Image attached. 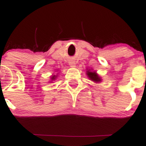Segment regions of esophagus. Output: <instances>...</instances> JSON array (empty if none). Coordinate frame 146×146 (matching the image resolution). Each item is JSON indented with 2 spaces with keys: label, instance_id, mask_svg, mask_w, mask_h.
<instances>
[{
  "label": "esophagus",
  "instance_id": "obj_1",
  "mask_svg": "<svg viewBox=\"0 0 146 146\" xmlns=\"http://www.w3.org/2000/svg\"><path fill=\"white\" fill-rule=\"evenodd\" d=\"M68 64H69V65L71 66V67H75V62L74 61H70L69 62H68Z\"/></svg>",
  "mask_w": 146,
  "mask_h": 146
}]
</instances>
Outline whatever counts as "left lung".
Returning <instances> with one entry per match:
<instances>
[{
  "mask_svg": "<svg viewBox=\"0 0 146 146\" xmlns=\"http://www.w3.org/2000/svg\"><path fill=\"white\" fill-rule=\"evenodd\" d=\"M87 75L91 80L94 81V82H101V79H100L99 75L96 74L95 72H91V71H88Z\"/></svg>",
  "mask_w": 146,
  "mask_h": 146,
  "instance_id": "left-lung-1",
  "label": "left lung"
}]
</instances>
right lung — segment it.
<instances>
[{"mask_svg": "<svg viewBox=\"0 0 146 146\" xmlns=\"http://www.w3.org/2000/svg\"><path fill=\"white\" fill-rule=\"evenodd\" d=\"M56 78V77L55 76V75H54V76H52V80H55V78Z\"/></svg>", "mask_w": 146, "mask_h": 146, "instance_id": "1", "label": "right lung"}]
</instances>
